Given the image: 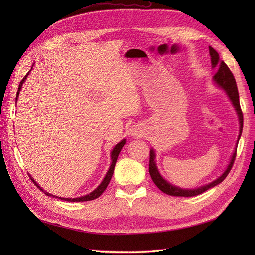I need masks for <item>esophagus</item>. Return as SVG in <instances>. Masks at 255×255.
Segmentation results:
<instances>
[{"label": "esophagus", "mask_w": 255, "mask_h": 255, "mask_svg": "<svg viewBox=\"0 0 255 255\" xmlns=\"http://www.w3.org/2000/svg\"><path fill=\"white\" fill-rule=\"evenodd\" d=\"M129 132H130V135L134 136V137H140V136H142L143 130L141 129V128L137 127V126H134V127L130 128Z\"/></svg>", "instance_id": "34e87169"}]
</instances>
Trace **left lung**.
<instances>
[{"mask_svg": "<svg viewBox=\"0 0 255 255\" xmlns=\"http://www.w3.org/2000/svg\"><path fill=\"white\" fill-rule=\"evenodd\" d=\"M210 49V55H211V60H212V66L213 68L217 67V72L215 73L214 75V81L215 83L218 85L219 87H221L223 90L227 92V95L229 96L230 100L232 101V104L234 105L235 110L237 112L238 115V119H239V135H238V140L241 138L242 132H243V123H244V117H243V112L241 109V104H239V95H238V90H237V85H236V81L233 73L231 72V70L229 69V67L227 66V64L225 61L221 60L219 58V54L217 53V51L214 50L212 47L208 48ZM236 150L237 148H235V151L232 155V158H231L230 164L227 168V170L222 173V175H220L218 179H216L215 181H213L212 183L204 185L202 187H199L196 189H183L180 187H176L171 185L170 183H168L166 180L163 179L157 170L156 168V164H155V153H154L153 150L150 151V163H149V172L151 175V179L154 182V184L156 186L167 195L170 196H174V197H194V196H198L202 192L206 191L207 189H210L216 185L220 184L223 180L226 179L227 175L229 174V172L231 171V169L233 167L234 160L236 158Z\"/></svg>", "mask_w": 255, "mask_h": 255, "instance_id": "obj_1", "label": "left lung"}]
</instances>
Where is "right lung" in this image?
I'll list each match as a JSON object with an SVG mask.
<instances>
[{"instance_id": "add662e5", "label": "right lung", "mask_w": 255, "mask_h": 255, "mask_svg": "<svg viewBox=\"0 0 255 255\" xmlns=\"http://www.w3.org/2000/svg\"><path fill=\"white\" fill-rule=\"evenodd\" d=\"M28 73H29V72H27V74H26V75L24 76V78L22 79V81L20 82V85H19V88H18V92H17V98H16V100L18 99L19 92H20L21 87H22V84L24 83V81L26 80ZM125 144H126V139H123V140H121L118 144H116V146H115V148L113 149L112 154H111V157H112V164H111V167H110V169H109V171H107V173H106V175H105V177H104V180L102 181V183L100 184L99 186H98L94 191H91L89 195H86V196H84V197H80V198H73V199H71V198H61V197H59V199H61V200H65V201H69V202H84V201H90V200H95V199H97V198H99L100 196H101V195L103 194V192H104V190L106 189L107 185H109V183H110L111 179H112L113 173H114V169H115V165H116V161H117V158H118L119 153H120V151H121V149H122V146L125 145ZM29 177H30V179H32L33 183L36 185V186H37L38 188H39L41 191H43L45 195H47V196L55 197V196H53V195H50L49 192H45L42 188H40V186H38V184L33 180V177H32V176H29ZM56 198H57V197H56Z\"/></svg>"}]
</instances>
